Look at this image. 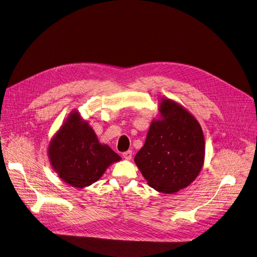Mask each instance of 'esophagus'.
<instances>
[{
  "label": "esophagus",
  "instance_id": "esophagus-1",
  "mask_svg": "<svg viewBox=\"0 0 257 257\" xmlns=\"http://www.w3.org/2000/svg\"><path fill=\"white\" fill-rule=\"evenodd\" d=\"M123 157H124L125 159H127V160L131 159V158H132V151H131V150H128V151L124 152V153H123Z\"/></svg>",
  "mask_w": 257,
  "mask_h": 257
}]
</instances>
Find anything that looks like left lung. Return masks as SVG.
Listing matches in <instances>:
<instances>
[{
  "instance_id": "obj_1",
  "label": "left lung",
  "mask_w": 257,
  "mask_h": 257,
  "mask_svg": "<svg viewBox=\"0 0 257 257\" xmlns=\"http://www.w3.org/2000/svg\"><path fill=\"white\" fill-rule=\"evenodd\" d=\"M134 161L154 190L174 194L190 185L204 163L205 142L198 120L180 104L163 99Z\"/></svg>"
}]
</instances>
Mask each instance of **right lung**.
I'll list each match as a JSON object with an SVG mask.
<instances>
[{
	"instance_id": "1",
	"label": "right lung",
	"mask_w": 257,
	"mask_h": 257,
	"mask_svg": "<svg viewBox=\"0 0 257 257\" xmlns=\"http://www.w3.org/2000/svg\"><path fill=\"white\" fill-rule=\"evenodd\" d=\"M49 158L67 184L83 188L98 181L106 169L120 160L111 148L102 145L79 112L70 114L49 145Z\"/></svg>"
}]
</instances>
